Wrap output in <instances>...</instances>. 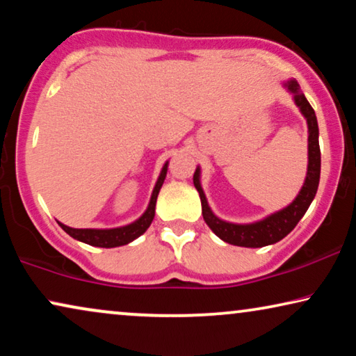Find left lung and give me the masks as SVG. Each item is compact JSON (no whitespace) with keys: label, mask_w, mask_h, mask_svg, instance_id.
I'll return each mask as SVG.
<instances>
[{"label":"left lung","mask_w":356,"mask_h":356,"mask_svg":"<svg viewBox=\"0 0 356 356\" xmlns=\"http://www.w3.org/2000/svg\"><path fill=\"white\" fill-rule=\"evenodd\" d=\"M285 87L293 94V100L296 106H298L301 113L306 118L308 123V173H306V179L303 188L295 197V201L286 206L282 211L272 213V216L262 218L259 222L254 223H230L213 216V212L209 207L207 199L204 196V191L201 188V168H196L194 172L193 181L196 186L199 197H201L202 204V217L209 228L216 233V235L225 243L235 246H245V248H262L267 245H274V243L280 241L296 227V223L301 220L308 211L309 204L313 202L319 186V175H321V150H319V129H318V120H316V113L306 97L301 94L298 82L291 79L285 82Z\"/></svg>","instance_id":"1"}]
</instances>
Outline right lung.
<instances>
[{"mask_svg":"<svg viewBox=\"0 0 356 356\" xmlns=\"http://www.w3.org/2000/svg\"><path fill=\"white\" fill-rule=\"evenodd\" d=\"M167 170H168V162L163 165L157 183H155L147 211H145L138 220L129 223V225L120 227V228H108V230H97V228H71L67 225H63L61 222L58 223H60V227L67 233V235L74 238V240L87 243V245L90 246L115 248V246L128 245V243L143 235V233L150 227V223H152L154 216H155V202H157L159 191L165 181V177H167Z\"/></svg>","mask_w":356,"mask_h":356,"instance_id":"obj_1","label":"right lung"}]
</instances>
